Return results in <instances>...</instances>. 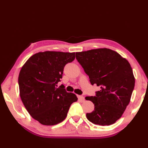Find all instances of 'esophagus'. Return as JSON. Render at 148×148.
I'll list each match as a JSON object with an SVG mask.
<instances>
[{
  "instance_id": "34e87169",
  "label": "esophagus",
  "mask_w": 148,
  "mask_h": 148,
  "mask_svg": "<svg viewBox=\"0 0 148 148\" xmlns=\"http://www.w3.org/2000/svg\"><path fill=\"white\" fill-rule=\"evenodd\" d=\"M77 97H78V99L80 101L84 102V101H85V98H84V97L82 96V95H78V96H77Z\"/></svg>"
}]
</instances>
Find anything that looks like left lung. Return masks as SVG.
<instances>
[{
  "mask_svg": "<svg viewBox=\"0 0 148 148\" xmlns=\"http://www.w3.org/2000/svg\"><path fill=\"white\" fill-rule=\"evenodd\" d=\"M76 57L91 85L101 87L95 96L86 97L95 105L93 111L86 114L87 119L102 126L114 124L123 114L133 91L135 79L131 64L108 48L76 52Z\"/></svg>",
  "mask_w": 148,
  "mask_h": 148,
  "instance_id": "left-lung-1",
  "label": "left lung"
}]
</instances>
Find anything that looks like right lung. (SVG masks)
I'll use <instances>...</instances> for the list:
<instances>
[{"mask_svg":"<svg viewBox=\"0 0 148 148\" xmlns=\"http://www.w3.org/2000/svg\"><path fill=\"white\" fill-rule=\"evenodd\" d=\"M75 53L46 51L31 56L19 72L20 97L32 118L44 125H54L66 118L69 108L77 101L63 85L57 88L65 65Z\"/></svg>","mask_w":148,"mask_h":148,"instance_id":"1","label":"right lung"}]
</instances>
